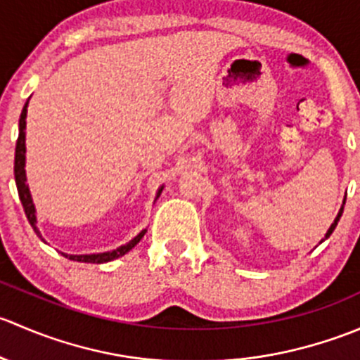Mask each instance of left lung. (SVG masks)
I'll list each match as a JSON object with an SVG mask.
<instances>
[{"label": "left lung", "instance_id": "1", "mask_svg": "<svg viewBox=\"0 0 360 360\" xmlns=\"http://www.w3.org/2000/svg\"><path fill=\"white\" fill-rule=\"evenodd\" d=\"M343 205H345V202H343ZM343 205H341V209H340V212H338V216H336V219H335V223H333V224H331V228H329V230H328V233H326V237H324V238H322V240H321V242H324V240H326V238H329V237H331V233H333V231H335V228H336V224H338V221H340V217H341V214H343Z\"/></svg>", "mask_w": 360, "mask_h": 360}]
</instances>
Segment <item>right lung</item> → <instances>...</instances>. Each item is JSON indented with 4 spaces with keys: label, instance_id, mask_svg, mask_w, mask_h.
Segmentation results:
<instances>
[{
    "label": "right lung",
    "instance_id": "right-lung-1",
    "mask_svg": "<svg viewBox=\"0 0 360 360\" xmlns=\"http://www.w3.org/2000/svg\"><path fill=\"white\" fill-rule=\"evenodd\" d=\"M25 116H27V103L24 104V110L20 112V120H19V139H17V146H15V165H13V174H15V184H17V191H19V198L20 202H22V207H24V212L25 216H27V221L29 224L32 226V230L36 231V235H39V230L38 226H36V209H34V203H32V198H31V193H29V186L25 184ZM163 186L160 188L158 193H157V198L160 197V193H162ZM144 233H146V230L141 231L137 237H134L132 240L129 242V244L125 245H120L118 249H112V250H108V252H99V254H64V256L69 257V259L72 261H79V263H108V261H112L116 259V257L120 256H125L127 252H129L130 249L136 248L137 244H139L141 238L144 237ZM39 238H41V235H39ZM43 240V238H41Z\"/></svg>",
    "mask_w": 360,
    "mask_h": 360
}]
</instances>
